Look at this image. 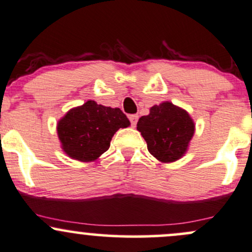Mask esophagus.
<instances>
[{
	"instance_id": "1",
	"label": "esophagus",
	"mask_w": 252,
	"mask_h": 252,
	"mask_svg": "<svg viewBox=\"0 0 252 252\" xmlns=\"http://www.w3.org/2000/svg\"><path fill=\"white\" fill-rule=\"evenodd\" d=\"M129 120H130V123H131V126H136V124H137V121H138V116L137 115H130Z\"/></svg>"
}]
</instances>
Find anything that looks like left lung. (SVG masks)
Segmentation results:
<instances>
[{
    "instance_id": "1",
    "label": "left lung",
    "mask_w": 252,
    "mask_h": 252,
    "mask_svg": "<svg viewBox=\"0 0 252 252\" xmlns=\"http://www.w3.org/2000/svg\"><path fill=\"white\" fill-rule=\"evenodd\" d=\"M137 130L146 140L150 154L161 162L169 163L187 152L195 126L186 110L163 102L152 106L149 115L138 120Z\"/></svg>"
}]
</instances>
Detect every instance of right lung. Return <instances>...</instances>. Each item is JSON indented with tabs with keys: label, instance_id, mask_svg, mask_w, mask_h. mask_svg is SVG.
Returning a JSON list of instances; mask_svg holds the SVG:
<instances>
[{
	"label": "right lung",
	"instance_id": "add662e5",
	"mask_svg": "<svg viewBox=\"0 0 252 252\" xmlns=\"http://www.w3.org/2000/svg\"><path fill=\"white\" fill-rule=\"evenodd\" d=\"M130 126L118 108H110L88 100L71 109L58 122V137L62 148L71 158L91 162L109 149L115 132Z\"/></svg>",
	"mask_w": 252,
	"mask_h": 252
}]
</instances>
